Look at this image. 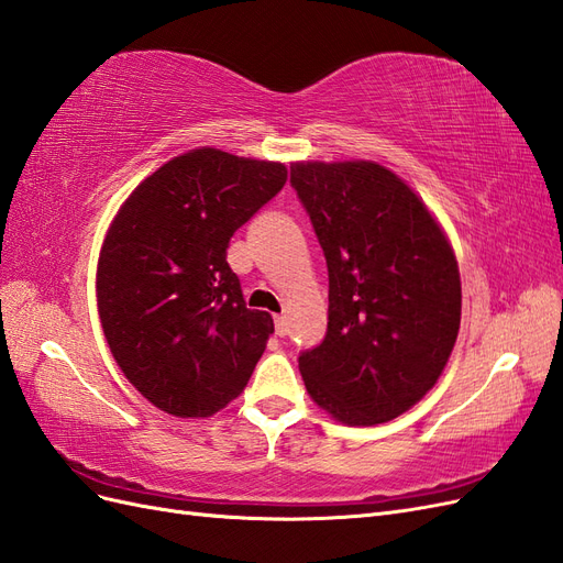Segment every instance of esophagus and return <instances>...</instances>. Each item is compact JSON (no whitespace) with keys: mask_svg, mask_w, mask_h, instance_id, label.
Listing matches in <instances>:
<instances>
[{"mask_svg":"<svg viewBox=\"0 0 563 563\" xmlns=\"http://www.w3.org/2000/svg\"><path fill=\"white\" fill-rule=\"evenodd\" d=\"M273 323H276V334L278 336L287 334V318L285 316H276V318H273Z\"/></svg>","mask_w":563,"mask_h":563,"instance_id":"obj_1","label":"esophagus"}]
</instances>
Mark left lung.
<instances>
[{
  "instance_id": "obj_1",
  "label": "left lung",
  "mask_w": 563,
  "mask_h": 563,
  "mask_svg": "<svg viewBox=\"0 0 563 563\" xmlns=\"http://www.w3.org/2000/svg\"><path fill=\"white\" fill-rule=\"evenodd\" d=\"M323 247L325 340L299 353L309 396L351 427L410 410L451 358L462 313L455 252L427 205L371 159L292 163Z\"/></svg>"
}]
</instances>
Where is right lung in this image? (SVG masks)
<instances>
[{
    "mask_svg": "<svg viewBox=\"0 0 563 563\" xmlns=\"http://www.w3.org/2000/svg\"><path fill=\"white\" fill-rule=\"evenodd\" d=\"M285 181L283 163L196 148L143 179L112 219L99 318L112 358L155 408L210 417L245 389L273 318L247 309L227 247Z\"/></svg>",
    "mask_w": 563,
    "mask_h": 563,
    "instance_id": "1",
    "label": "right lung"
}]
</instances>
